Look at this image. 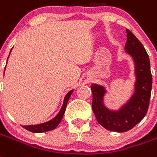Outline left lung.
<instances>
[{
    "mask_svg": "<svg viewBox=\"0 0 157 157\" xmlns=\"http://www.w3.org/2000/svg\"><path fill=\"white\" fill-rule=\"evenodd\" d=\"M126 52L132 56L135 62L137 81L135 92L127 104L120 110L111 111L103 105L105 89L100 85L92 84V110L98 122L108 130L126 132L138 124L147 112L150 102L152 76L150 60L145 48L130 30L126 29Z\"/></svg>",
    "mask_w": 157,
    "mask_h": 157,
    "instance_id": "1",
    "label": "left lung"
}]
</instances>
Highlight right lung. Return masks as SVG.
<instances>
[{
  "instance_id": "right-lung-1",
  "label": "right lung",
  "mask_w": 157,
  "mask_h": 157,
  "mask_svg": "<svg viewBox=\"0 0 157 157\" xmlns=\"http://www.w3.org/2000/svg\"><path fill=\"white\" fill-rule=\"evenodd\" d=\"M72 92L73 90H71V91H70V92L66 94L61 109L59 110V112L58 113V115H57L54 119H52V120H50L48 122L41 124L25 125V126H23V127H24L25 129H27V130L30 131V132H33V133H42V132H47V131L53 130V129H55V128L58 126V124H59V123H60L62 118L64 116V114H65V108H66V105H67L68 101L70 99V96L72 94Z\"/></svg>"
}]
</instances>
